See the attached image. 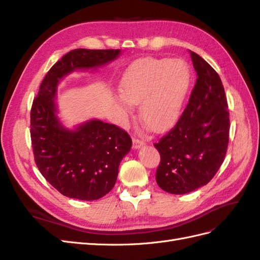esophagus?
Wrapping results in <instances>:
<instances>
[{"mask_svg": "<svg viewBox=\"0 0 260 260\" xmlns=\"http://www.w3.org/2000/svg\"><path fill=\"white\" fill-rule=\"evenodd\" d=\"M143 145H145V142L143 140H139V139H133L132 140V147L133 148H140L142 147Z\"/></svg>", "mask_w": 260, "mask_h": 260, "instance_id": "esophagus-1", "label": "esophagus"}]
</instances>
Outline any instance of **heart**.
<instances>
[{
    "mask_svg": "<svg viewBox=\"0 0 260 260\" xmlns=\"http://www.w3.org/2000/svg\"><path fill=\"white\" fill-rule=\"evenodd\" d=\"M191 83L192 72L183 59L141 58L123 74L118 104L128 115L131 105L140 104L145 124L161 132L179 119Z\"/></svg>",
    "mask_w": 260,
    "mask_h": 260,
    "instance_id": "b5f03b06",
    "label": "heart"
}]
</instances>
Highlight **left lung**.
I'll return each mask as SVG.
<instances>
[{"label":"left lung","instance_id":"obj_1","mask_svg":"<svg viewBox=\"0 0 260 260\" xmlns=\"http://www.w3.org/2000/svg\"><path fill=\"white\" fill-rule=\"evenodd\" d=\"M198 79L178 122L154 146L160 155L156 182L171 194L207 184L221 166L229 144L230 119L223 85L216 70L191 52Z\"/></svg>","mask_w":260,"mask_h":260}]
</instances>
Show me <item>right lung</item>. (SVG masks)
I'll list each match as a JSON object with an SVG mask.
<instances>
[{"label":"right lung","instance_id":"1","mask_svg":"<svg viewBox=\"0 0 260 260\" xmlns=\"http://www.w3.org/2000/svg\"><path fill=\"white\" fill-rule=\"evenodd\" d=\"M120 50L76 49L65 54L45 75L30 113V136L37 167L62 195L81 201L103 198L114 187L118 167L132 140L124 130L98 119L75 130L62 127L55 105L62 77L79 69L104 66Z\"/></svg>","mask_w":260,"mask_h":260}]
</instances>
